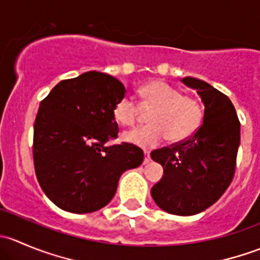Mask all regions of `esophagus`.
I'll use <instances>...</instances> for the list:
<instances>
[{"instance_id": "esophagus-1", "label": "esophagus", "mask_w": 260, "mask_h": 260, "mask_svg": "<svg viewBox=\"0 0 260 260\" xmlns=\"http://www.w3.org/2000/svg\"><path fill=\"white\" fill-rule=\"evenodd\" d=\"M149 161H151V157H149V153H148V152H145V159H143V165L149 164Z\"/></svg>"}]
</instances>
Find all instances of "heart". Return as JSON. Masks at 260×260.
<instances>
[{"mask_svg": "<svg viewBox=\"0 0 260 260\" xmlns=\"http://www.w3.org/2000/svg\"><path fill=\"white\" fill-rule=\"evenodd\" d=\"M142 104L152 107L148 114L151 124L125 132L123 140L142 148H154L166 137L177 143L191 137L203 123V107L196 99L182 95L179 89L162 80H152L140 90ZM138 106L125 95L115 103L114 118L123 125H133L138 118Z\"/></svg>", "mask_w": 260, "mask_h": 260, "instance_id": "1", "label": "heart"}]
</instances>
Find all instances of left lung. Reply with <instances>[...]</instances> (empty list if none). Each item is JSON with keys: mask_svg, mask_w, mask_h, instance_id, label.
Masks as SVG:
<instances>
[{"mask_svg": "<svg viewBox=\"0 0 260 260\" xmlns=\"http://www.w3.org/2000/svg\"><path fill=\"white\" fill-rule=\"evenodd\" d=\"M181 83L198 91L203 124L187 140L151 152L164 176L151 188L154 203L169 214L190 216L210 208L234 177L240 123L232 101L206 81L186 77Z\"/></svg>", "mask_w": 260, "mask_h": 260, "instance_id": "obj_1", "label": "left lung"}]
</instances>
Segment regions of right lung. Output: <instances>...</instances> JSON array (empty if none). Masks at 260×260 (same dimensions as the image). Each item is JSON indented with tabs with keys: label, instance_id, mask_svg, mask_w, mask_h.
<instances>
[{
	"label": "right lung",
	"instance_id": "add662e5",
	"mask_svg": "<svg viewBox=\"0 0 260 260\" xmlns=\"http://www.w3.org/2000/svg\"><path fill=\"white\" fill-rule=\"evenodd\" d=\"M125 88L112 75L88 72L62 80L39 107L34 124V165L41 188L65 211L86 214L113 199L127 170L143 162V151L117 138L113 108Z\"/></svg>",
	"mask_w": 260,
	"mask_h": 260
}]
</instances>
